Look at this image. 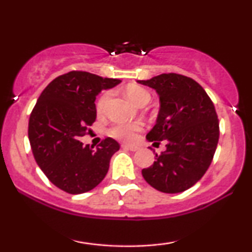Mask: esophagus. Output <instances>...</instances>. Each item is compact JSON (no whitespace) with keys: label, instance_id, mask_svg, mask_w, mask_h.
<instances>
[{"label":"esophagus","instance_id":"1","mask_svg":"<svg viewBox=\"0 0 252 252\" xmlns=\"http://www.w3.org/2000/svg\"><path fill=\"white\" fill-rule=\"evenodd\" d=\"M122 147H123V148H126V149L131 150V152H136V150L138 149V147L135 146V144H126V143H124V144H122Z\"/></svg>","mask_w":252,"mask_h":252}]
</instances>
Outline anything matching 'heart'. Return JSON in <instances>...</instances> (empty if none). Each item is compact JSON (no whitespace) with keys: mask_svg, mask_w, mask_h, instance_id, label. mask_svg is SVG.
I'll list each match as a JSON object with an SVG mask.
<instances>
[{"mask_svg":"<svg viewBox=\"0 0 252 252\" xmlns=\"http://www.w3.org/2000/svg\"><path fill=\"white\" fill-rule=\"evenodd\" d=\"M126 96L132 103L136 104V105H141V104L144 102H149L150 94L149 92L147 91L146 89L141 88V86H130V88L126 90ZM109 99V94H103L102 97L99 98L97 103V110L98 111H102V110L105 108L106 102ZM142 129V124L134 122V123H117L110 129V134H111L114 137L118 138V140L123 141H131L134 140L136 132H138Z\"/></svg>","mask_w":252,"mask_h":252,"instance_id":"obj_1","label":"heart"}]
</instances>
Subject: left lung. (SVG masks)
Masks as SVG:
<instances>
[{
    "label": "left lung",
    "instance_id": "1",
    "mask_svg": "<svg viewBox=\"0 0 252 252\" xmlns=\"http://www.w3.org/2000/svg\"><path fill=\"white\" fill-rule=\"evenodd\" d=\"M137 83L154 89L160 98L156 123L146 138L166 141V150L142 169L144 180L160 192H184L212 162L219 138L215 105L195 80L181 74L163 73Z\"/></svg>",
    "mask_w": 252,
    "mask_h": 252
}]
</instances>
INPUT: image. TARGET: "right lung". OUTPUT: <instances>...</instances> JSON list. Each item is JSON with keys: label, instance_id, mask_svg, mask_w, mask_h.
Here are the masks:
<instances>
[{"label": "right lung", "instance_id": "add662e5", "mask_svg": "<svg viewBox=\"0 0 252 252\" xmlns=\"http://www.w3.org/2000/svg\"><path fill=\"white\" fill-rule=\"evenodd\" d=\"M121 82L71 71L52 80L40 94L30 117L28 137L37 166L58 189L80 194L105 178L120 144L106 137L94 149L79 138L96 121V97Z\"/></svg>", "mask_w": 252, "mask_h": 252}]
</instances>
